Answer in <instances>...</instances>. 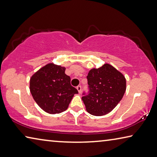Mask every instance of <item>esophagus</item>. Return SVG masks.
I'll return each instance as SVG.
<instances>
[{
	"instance_id": "1",
	"label": "esophagus",
	"mask_w": 157,
	"mask_h": 157,
	"mask_svg": "<svg viewBox=\"0 0 157 157\" xmlns=\"http://www.w3.org/2000/svg\"><path fill=\"white\" fill-rule=\"evenodd\" d=\"M77 89H78V90L79 93L80 94L81 93V91H82V86L80 85H78V86H77Z\"/></svg>"
}]
</instances>
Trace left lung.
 Masks as SVG:
<instances>
[{
  "label": "left lung",
  "instance_id": "obj_1",
  "mask_svg": "<svg viewBox=\"0 0 157 157\" xmlns=\"http://www.w3.org/2000/svg\"><path fill=\"white\" fill-rule=\"evenodd\" d=\"M88 91L82 99L89 113L105 115L117 105L126 91V79L110 64L93 68L86 76Z\"/></svg>",
  "mask_w": 157,
  "mask_h": 157
}]
</instances>
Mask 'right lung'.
<instances>
[{"label": "right lung", "instance_id": "obj_1", "mask_svg": "<svg viewBox=\"0 0 157 157\" xmlns=\"http://www.w3.org/2000/svg\"><path fill=\"white\" fill-rule=\"evenodd\" d=\"M61 66L47 64L30 79V91L37 104L49 114L67 110L78 89L71 84V78Z\"/></svg>", "mask_w": 157, "mask_h": 157}]
</instances>
